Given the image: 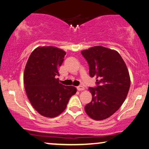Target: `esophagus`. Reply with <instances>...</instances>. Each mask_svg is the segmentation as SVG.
I'll list each match as a JSON object with an SVG mask.
<instances>
[{
    "mask_svg": "<svg viewBox=\"0 0 149 149\" xmlns=\"http://www.w3.org/2000/svg\"><path fill=\"white\" fill-rule=\"evenodd\" d=\"M77 89L78 91H84L85 89V87L84 86H81V85H80V86L77 87Z\"/></svg>",
    "mask_w": 149,
    "mask_h": 149,
    "instance_id": "1",
    "label": "esophagus"
}]
</instances>
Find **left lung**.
Segmentation results:
<instances>
[{
	"label": "left lung",
	"instance_id": "1",
	"mask_svg": "<svg viewBox=\"0 0 149 149\" xmlns=\"http://www.w3.org/2000/svg\"><path fill=\"white\" fill-rule=\"evenodd\" d=\"M89 64V75L97 77L96 88L89 87L92 100L85 107L92 119L105 120L124 102L130 87V76L125 62L116 50L95 46L81 51Z\"/></svg>",
	"mask_w": 149,
	"mask_h": 149
}]
</instances>
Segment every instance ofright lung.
<instances>
[{"mask_svg":"<svg viewBox=\"0 0 149 149\" xmlns=\"http://www.w3.org/2000/svg\"><path fill=\"white\" fill-rule=\"evenodd\" d=\"M65 54L55 47H39L27 60L24 74L25 90L32 107L42 116H58L77 92L75 87L65 86L56 78Z\"/></svg>","mask_w":149,"mask_h":149,"instance_id":"right-lung-1","label":"right lung"}]
</instances>
